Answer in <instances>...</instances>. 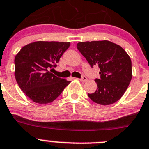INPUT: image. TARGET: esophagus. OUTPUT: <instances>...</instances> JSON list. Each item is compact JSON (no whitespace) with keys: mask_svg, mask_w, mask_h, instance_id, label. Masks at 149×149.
Returning <instances> with one entry per match:
<instances>
[{"mask_svg":"<svg viewBox=\"0 0 149 149\" xmlns=\"http://www.w3.org/2000/svg\"><path fill=\"white\" fill-rule=\"evenodd\" d=\"M80 80L82 82H86V80H87V77H86V76L83 75V76H82V77L80 79Z\"/></svg>","mask_w":149,"mask_h":149,"instance_id":"1","label":"esophagus"}]
</instances>
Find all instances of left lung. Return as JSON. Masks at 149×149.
<instances>
[{"mask_svg":"<svg viewBox=\"0 0 149 149\" xmlns=\"http://www.w3.org/2000/svg\"><path fill=\"white\" fill-rule=\"evenodd\" d=\"M77 48L86 58L91 67L98 66L100 79L94 93H88L94 102L109 105L121 98L131 81L132 61L126 51L109 41L79 42Z\"/></svg>","mask_w":149,"mask_h":149,"instance_id":"1","label":"left lung"}]
</instances>
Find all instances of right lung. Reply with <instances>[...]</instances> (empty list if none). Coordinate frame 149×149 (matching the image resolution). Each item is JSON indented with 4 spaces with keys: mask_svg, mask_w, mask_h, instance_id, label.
<instances>
[{
    "mask_svg": "<svg viewBox=\"0 0 149 149\" xmlns=\"http://www.w3.org/2000/svg\"><path fill=\"white\" fill-rule=\"evenodd\" d=\"M70 42H35L24 46L15 58V75L21 90L39 104L54 101L70 81L52 73Z\"/></svg>",
    "mask_w": 149,
    "mask_h": 149,
    "instance_id": "right-lung-1",
    "label": "right lung"
}]
</instances>
